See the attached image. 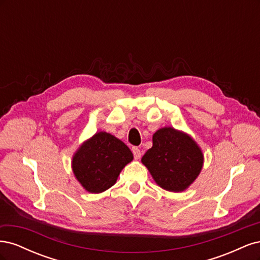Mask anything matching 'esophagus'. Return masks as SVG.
I'll return each mask as SVG.
<instances>
[{"mask_svg":"<svg viewBox=\"0 0 260 260\" xmlns=\"http://www.w3.org/2000/svg\"><path fill=\"white\" fill-rule=\"evenodd\" d=\"M132 153H133V156H135L136 159H140L141 151H140L138 147H132Z\"/></svg>","mask_w":260,"mask_h":260,"instance_id":"1","label":"esophagus"}]
</instances>
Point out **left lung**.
<instances>
[{
    "label": "left lung",
    "mask_w": 260,
    "mask_h": 260,
    "mask_svg": "<svg viewBox=\"0 0 260 260\" xmlns=\"http://www.w3.org/2000/svg\"><path fill=\"white\" fill-rule=\"evenodd\" d=\"M204 156L195 141L171 127L157 130L142 164L164 190L182 192L199 177Z\"/></svg>",
    "instance_id": "8db88e82"
}]
</instances>
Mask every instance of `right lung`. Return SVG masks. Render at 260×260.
I'll return each instance as SVG.
<instances>
[{"label":"right lung","mask_w":260,"mask_h":260,"mask_svg":"<svg viewBox=\"0 0 260 260\" xmlns=\"http://www.w3.org/2000/svg\"><path fill=\"white\" fill-rule=\"evenodd\" d=\"M133 159L130 148L107 132H98L82 143L73 157V171L90 193L113 186L120 171Z\"/></svg>","instance_id":"1"}]
</instances>
